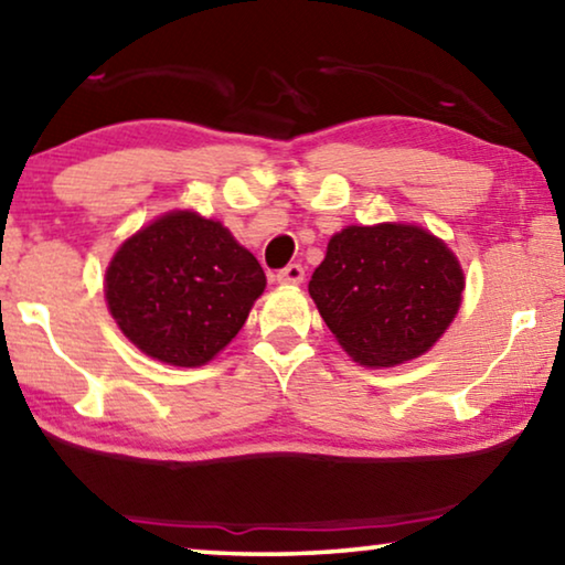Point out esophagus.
I'll return each mask as SVG.
<instances>
[{"label":"esophagus","instance_id":"1","mask_svg":"<svg viewBox=\"0 0 565 565\" xmlns=\"http://www.w3.org/2000/svg\"><path fill=\"white\" fill-rule=\"evenodd\" d=\"M276 281H279V284H301V281H305V266H301V264L284 266L281 271L276 274Z\"/></svg>","mask_w":565,"mask_h":565}]
</instances>
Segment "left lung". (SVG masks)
Segmentation results:
<instances>
[{"instance_id": "1", "label": "left lung", "mask_w": 565, "mask_h": 565, "mask_svg": "<svg viewBox=\"0 0 565 565\" xmlns=\"http://www.w3.org/2000/svg\"><path fill=\"white\" fill-rule=\"evenodd\" d=\"M465 274L446 243L416 225H350L332 235L309 294L360 365H398L439 340L457 315Z\"/></svg>"}]
</instances>
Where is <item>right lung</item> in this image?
Masks as SVG:
<instances>
[{
    "label": "right lung",
    "instance_id": "add662e5",
    "mask_svg": "<svg viewBox=\"0 0 565 565\" xmlns=\"http://www.w3.org/2000/svg\"><path fill=\"white\" fill-rule=\"evenodd\" d=\"M264 286V268L228 228L195 213H170L116 250L106 301L141 352L198 367L241 332Z\"/></svg>",
    "mask_w": 565,
    "mask_h": 565
}]
</instances>
